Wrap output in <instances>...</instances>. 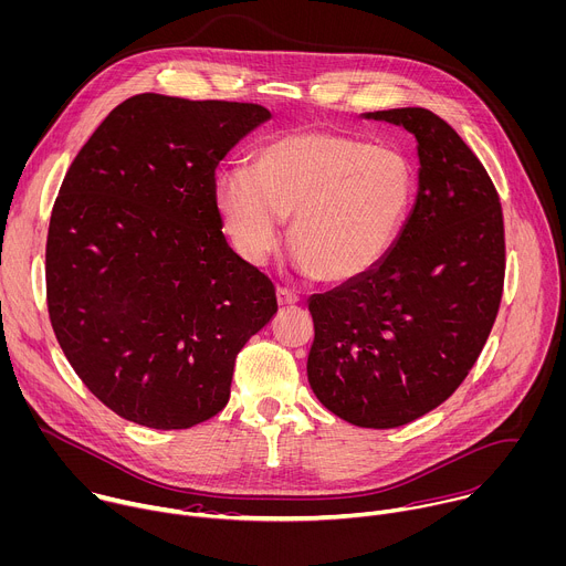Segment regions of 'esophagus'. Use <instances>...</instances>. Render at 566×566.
<instances>
[{"mask_svg":"<svg viewBox=\"0 0 566 566\" xmlns=\"http://www.w3.org/2000/svg\"><path fill=\"white\" fill-rule=\"evenodd\" d=\"M300 302V297L295 293H291L289 289H277V304L280 306H295Z\"/></svg>","mask_w":566,"mask_h":566,"instance_id":"1","label":"esophagus"}]
</instances>
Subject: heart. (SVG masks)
Returning a JSON list of instances; mask_svg holds the SVG:
<instances>
[{
	"label": "heart",
	"mask_w": 566,
	"mask_h": 566,
	"mask_svg": "<svg viewBox=\"0 0 566 566\" xmlns=\"http://www.w3.org/2000/svg\"><path fill=\"white\" fill-rule=\"evenodd\" d=\"M413 186V168L400 150L326 128H300L260 146L251 172H220L216 207L251 266L277 253L284 220H293L295 266L346 284L387 258L407 220Z\"/></svg>",
	"instance_id": "heart-1"
}]
</instances>
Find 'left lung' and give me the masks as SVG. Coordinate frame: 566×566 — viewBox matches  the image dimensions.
Listing matches in <instances>:
<instances>
[{"instance_id":"8db88e82","label":"left lung","mask_w":566,"mask_h":566,"mask_svg":"<svg viewBox=\"0 0 566 566\" xmlns=\"http://www.w3.org/2000/svg\"><path fill=\"white\" fill-rule=\"evenodd\" d=\"M418 139V196L370 273L308 300V385L337 418L396 429L464 382L493 328L504 284L495 186L462 137L427 108L364 113Z\"/></svg>"}]
</instances>
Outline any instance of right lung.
Returning a JSON list of instances; mask_svg holds the SVG:
<instances>
[{"mask_svg": "<svg viewBox=\"0 0 566 566\" xmlns=\"http://www.w3.org/2000/svg\"><path fill=\"white\" fill-rule=\"evenodd\" d=\"M260 104L142 93L73 159L46 240L55 337L86 389L148 429H191L231 396L235 357L275 286L222 233L216 168Z\"/></svg>", "mask_w": 566, "mask_h": 566, "instance_id": "add662e5", "label": "right lung"}]
</instances>
